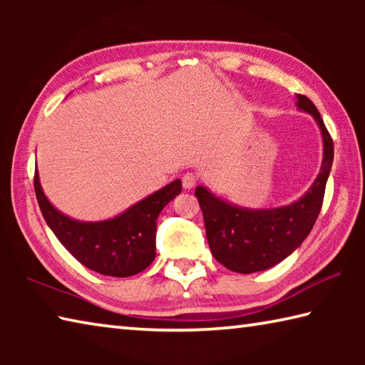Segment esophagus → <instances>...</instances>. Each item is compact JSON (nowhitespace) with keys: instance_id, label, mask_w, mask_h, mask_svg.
Returning <instances> with one entry per match:
<instances>
[{"instance_id":"1","label":"esophagus","mask_w":365,"mask_h":365,"mask_svg":"<svg viewBox=\"0 0 365 365\" xmlns=\"http://www.w3.org/2000/svg\"><path fill=\"white\" fill-rule=\"evenodd\" d=\"M196 182H197V177L195 174H191V172H188V174H185L182 177V185H183L185 190L193 188L195 185H196Z\"/></svg>"}]
</instances>
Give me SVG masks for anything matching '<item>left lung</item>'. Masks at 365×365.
I'll return each mask as SVG.
<instances>
[{
	"label": "left lung",
	"mask_w": 365,
	"mask_h": 365,
	"mask_svg": "<svg viewBox=\"0 0 365 365\" xmlns=\"http://www.w3.org/2000/svg\"><path fill=\"white\" fill-rule=\"evenodd\" d=\"M296 106L314 117L324 141L319 175L299 200L280 207L250 209L222 200L201 185L196 187L209 248L228 270L255 274L274 267L299 248L319 217L333 164V140L309 98L298 95Z\"/></svg>",
	"instance_id": "1"
}]
</instances>
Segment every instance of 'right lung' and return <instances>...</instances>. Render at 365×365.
Segmentation results:
<instances>
[{"label":"right lung","mask_w":365,"mask_h":365,"mask_svg":"<svg viewBox=\"0 0 365 365\" xmlns=\"http://www.w3.org/2000/svg\"><path fill=\"white\" fill-rule=\"evenodd\" d=\"M34 185L43 217L61 245L85 267L109 277H132L154 261L159 214L182 193L177 178L113 219L85 222L69 217L49 202L38 170Z\"/></svg>","instance_id":"1"}]
</instances>
